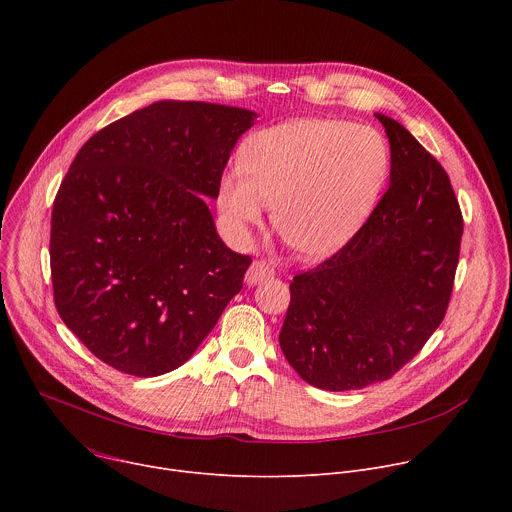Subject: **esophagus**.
<instances>
[{
	"instance_id": "obj_1",
	"label": "esophagus",
	"mask_w": 512,
	"mask_h": 512,
	"mask_svg": "<svg viewBox=\"0 0 512 512\" xmlns=\"http://www.w3.org/2000/svg\"><path fill=\"white\" fill-rule=\"evenodd\" d=\"M273 275H275V271H273L271 265H267L265 261H253L251 267L247 269L245 281H247V285H257V283H261V281L271 279Z\"/></svg>"
}]
</instances>
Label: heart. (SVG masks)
Instances as JSON below:
<instances>
[{
    "label": "heart",
    "instance_id": "heart-1",
    "mask_svg": "<svg viewBox=\"0 0 512 512\" xmlns=\"http://www.w3.org/2000/svg\"><path fill=\"white\" fill-rule=\"evenodd\" d=\"M385 137L367 125L302 117L245 145L225 172L218 206L239 235L261 227L265 202L281 239L304 257H328L367 221L387 184Z\"/></svg>",
    "mask_w": 512,
    "mask_h": 512
}]
</instances>
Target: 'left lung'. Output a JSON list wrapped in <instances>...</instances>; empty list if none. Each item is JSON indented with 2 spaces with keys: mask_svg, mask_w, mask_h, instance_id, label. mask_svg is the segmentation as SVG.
<instances>
[{
  "mask_svg": "<svg viewBox=\"0 0 512 512\" xmlns=\"http://www.w3.org/2000/svg\"><path fill=\"white\" fill-rule=\"evenodd\" d=\"M391 184L332 257L289 283L279 346L312 387L352 391L391 379L442 324L464 218L450 176L395 119Z\"/></svg>",
  "mask_w": 512,
  "mask_h": 512,
  "instance_id": "1",
  "label": "left lung"
}]
</instances>
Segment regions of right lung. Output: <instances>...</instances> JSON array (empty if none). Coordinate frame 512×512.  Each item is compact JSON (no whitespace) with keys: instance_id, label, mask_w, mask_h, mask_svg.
<instances>
[{"instance_id":"right-lung-1","label":"right lung","mask_w":512,"mask_h":512,"mask_svg":"<svg viewBox=\"0 0 512 512\" xmlns=\"http://www.w3.org/2000/svg\"><path fill=\"white\" fill-rule=\"evenodd\" d=\"M247 109L158 101L97 131L54 198V304L99 360L135 377L184 364L243 287L249 255L216 235V198Z\"/></svg>"}]
</instances>
